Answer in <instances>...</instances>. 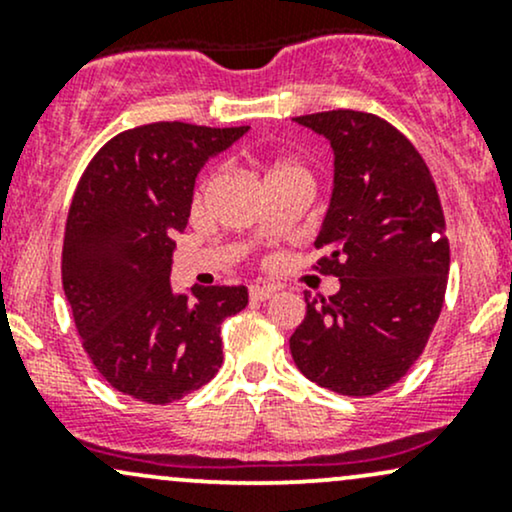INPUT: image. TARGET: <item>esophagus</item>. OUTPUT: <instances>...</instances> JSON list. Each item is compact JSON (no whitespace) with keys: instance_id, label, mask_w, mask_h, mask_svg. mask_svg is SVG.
<instances>
[{"instance_id":"esophagus-1","label":"esophagus","mask_w":512,"mask_h":512,"mask_svg":"<svg viewBox=\"0 0 512 512\" xmlns=\"http://www.w3.org/2000/svg\"><path fill=\"white\" fill-rule=\"evenodd\" d=\"M276 293L274 286H250V298L252 301H269Z\"/></svg>"}]
</instances>
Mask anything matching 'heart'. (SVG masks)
Here are the masks:
<instances>
[{
  "label": "heart",
  "instance_id": "b5f03b06",
  "mask_svg": "<svg viewBox=\"0 0 512 512\" xmlns=\"http://www.w3.org/2000/svg\"><path fill=\"white\" fill-rule=\"evenodd\" d=\"M281 173H293V175H303V170L298 166H293V163H274L272 168H269L267 178H272V175H281Z\"/></svg>",
  "mask_w": 512,
  "mask_h": 512
}]
</instances>
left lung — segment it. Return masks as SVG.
<instances>
[{"label": "left lung", "instance_id": "obj_1", "mask_svg": "<svg viewBox=\"0 0 512 512\" xmlns=\"http://www.w3.org/2000/svg\"><path fill=\"white\" fill-rule=\"evenodd\" d=\"M332 146L334 178L315 248L339 291H305L289 346L308 380L346 397L397 383L431 337L450 272V245L431 170L380 117L330 110L293 117Z\"/></svg>", "mask_w": 512, "mask_h": 512}]
</instances>
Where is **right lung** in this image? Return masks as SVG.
Segmentation results:
<instances>
[{
    "label": "right lung",
    "mask_w": 512,
    "mask_h": 512,
    "mask_svg": "<svg viewBox=\"0 0 512 512\" xmlns=\"http://www.w3.org/2000/svg\"><path fill=\"white\" fill-rule=\"evenodd\" d=\"M250 127L154 122L117 134L76 185L62 250L64 296L93 366L115 390L168 404L223 363L221 322L245 286H170L175 233L190 219L199 170Z\"/></svg>",
    "instance_id": "right-lung-1"
}]
</instances>
